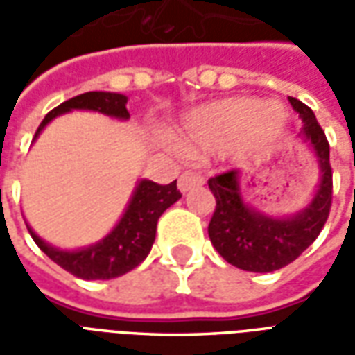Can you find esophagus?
Listing matches in <instances>:
<instances>
[{
	"instance_id": "1",
	"label": "esophagus",
	"mask_w": 355,
	"mask_h": 355,
	"mask_svg": "<svg viewBox=\"0 0 355 355\" xmlns=\"http://www.w3.org/2000/svg\"><path fill=\"white\" fill-rule=\"evenodd\" d=\"M203 184V177L200 173H192V171H186L180 175L178 178V190L182 193H186L188 190H192L193 186H201Z\"/></svg>"
}]
</instances>
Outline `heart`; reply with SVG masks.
Wrapping results in <instances>:
<instances>
[{
	"mask_svg": "<svg viewBox=\"0 0 355 355\" xmlns=\"http://www.w3.org/2000/svg\"><path fill=\"white\" fill-rule=\"evenodd\" d=\"M283 123L277 104L254 98H230L215 102L188 114L175 135V144L184 154L215 152L236 142L254 144Z\"/></svg>",
	"mask_w": 355,
	"mask_h": 355,
	"instance_id": "1",
	"label": "heart"
}]
</instances>
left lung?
I'll list each match as a JSON object with an SVG mask.
<instances>
[{
    "instance_id": "1",
    "label": "left lung",
    "mask_w": 355,
    "mask_h": 355,
    "mask_svg": "<svg viewBox=\"0 0 355 355\" xmlns=\"http://www.w3.org/2000/svg\"><path fill=\"white\" fill-rule=\"evenodd\" d=\"M302 119L300 137L312 148L320 165V184L312 201L293 216H268L251 207L239 188V171L232 169L209 178L216 207L209 223V238L218 254L245 272H274L298 259L312 245L327 223L333 200V171L329 142L313 112L304 102L289 96Z\"/></svg>"
}]
</instances>
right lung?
I'll return each mask as SVG.
<instances>
[{
	"instance_id": "1",
	"label": "right lung",
	"mask_w": 355,
	"mask_h": 355,
	"mask_svg": "<svg viewBox=\"0 0 355 355\" xmlns=\"http://www.w3.org/2000/svg\"><path fill=\"white\" fill-rule=\"evenodd\" d=\"M125 104H127V96L119 93L91 91V93L78 94L70 101L58 104L55 110H51L42 125L37 127L34 140L49 121L72 110H91V112H101L104 116L116 117V119H129V112L125 108ZM180 198L182 193L178 192L177 180H173L171 184L140 180L132 192V198L125 209L123 216L114 226V230L101 241L78 249V251H62V249L49 245L28 224L26 226L35 245L40 247L51 261L64 268L66 272L78 275L81 279H114L131 272L132 268H137L146 259L154 245L159 216L163 215L165 209H169Z\"/></svg>"
}]
</instances>
